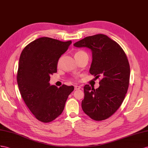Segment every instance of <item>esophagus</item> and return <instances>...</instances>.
<instances>
[{
    "label": "esophagus",
    "mask_w": 148,
    "mask_h": 148,
    "mask_svg": "<svg viewBox=\"0 0 148 148\" xmlns=\"http://www.w3.org/2000/svg\"><path fill=\"white\" fill-rule=\"evenodd\" d=\"M81 87L80 86H77V85H75L74 86V89L75 90H78V89H80Z\"/></svg>",
    "instance_id": "34e87169"
}]
</instances>
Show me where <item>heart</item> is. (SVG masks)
<instances>
[{
    "label": "heart",
    "instance_id": "b5f03b06",
    "mask_svg": "<svg viewBox=\"0 0 148 148\" xmlns=\"http://www.w3.org/2000/svg\"><path fill=\"white\" fill-rule=\"evenodd\" d=\"M85 56H88V54H87L85 51H82V50H77L74 53V57L76 60H78L79 59H80L81 58H82V57H84ZM60 61H61V58H59L58 60V64H57V66H58V67L60 66Z\"/></svg>",
    "mask_w": 148,
    "mask_h": 148
}]
</instances>
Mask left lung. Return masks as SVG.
Masks as SVG:
<instances>
[{"label":"left lung","mask_w":148,"mask_h":148,"mask_svg":"<svg viewBox=\"0 0 148 148\" xmlns=\"http://www.w3.org/2000/svg\"><path fill=\"white\" fill-rule=\"evenodd\" d=\"M74 45L91 49L89 73L101 77L97 89L84 86L82 110L93 120L106 119L119 109L127 91L130 66L127 56L116 41L101 34L86 37Z\"/></svg>","instance_id":"obj_1"}]
</instances>
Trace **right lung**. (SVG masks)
<instances>
[{
    "label": "right lung",
    "instance_id": "1",
    "mask_svg": "<svg viewBox=\"0 0 148 148\" xmlns=\"http://www.w3.org/2000/svg\"><path fill=\"white\" fill-rule=\"evenodd\" d=\"M72 41L40 37L31 42L20 56L17 81L21 96L36 118L49 123L61 114L73 86H51L50 75L57 73V64Z\"/></svg>",
    "mask_w": 148,
    "mask_h": 148
}]
</instances>
